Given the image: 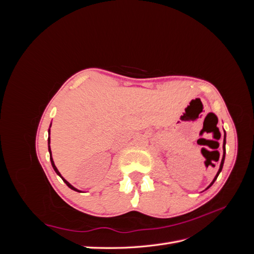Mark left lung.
Segmentation results:
<instances>
[{
    "mask_svg": "<svg viewBox=\"0 0 254 254\" xmlns=\"http://www.w3.org/2000/svg\"><path fill=\"white\" fill-rule=\"evenodd\" d=\"M222 149H224V155H222V159H221V162H220V166H219V170H218V172H217V174H216V176H215V178L213 179V181H212V183L210 184V187L212 186V184L215 182V180L217 179V177H218V175L220 174V172H221V170H222V166H224V162H225V157H226V132H225V135H224V144H222ZM209 187V188H210Z\"/></svg>",
    "mask_w": 254,
    "mask_h": 254,
    "instance_id": "1",
    "label": "left lung"
}]
</instances>
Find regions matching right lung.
Masks as SVG:
<instances>
[{"instance_id": "obj_1", "label": "right lung", "mask_w": 254, "mask_h": 254, "mask_svg": "<svg viewBox=\"0 0 254 254\" xmlns=\"http://www.w3.org/2000/svg\"><path fill=\"white\" fill-rule=\"evenodd\" d=\"M51 127V126H50ZM48 141H49V151H50V159H51V163H52V166H53V168H54V171H55L56 172V174L58 175V176H60V178L61 179H63L64 180V182L66 184V186L68 187V188H70V189H72V190H76V191H79V193H80V190H77V189H75L73 186H72V184H70V183H68L64 178V177L63 176H61V174L59 173V171L57 170V167H56V165H55V163H54V161H53V158H52V151H51V146H50V143H51V139H50V129H49V139H48Z\"/></svg>"}]
</instances>
